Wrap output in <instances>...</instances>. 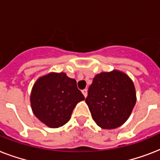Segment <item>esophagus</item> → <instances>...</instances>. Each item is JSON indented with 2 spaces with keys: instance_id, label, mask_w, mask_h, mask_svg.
Masks as SVG:
<instances>
[{
  "instance_id": "1",
  "label": "esophagus",
  "mask_w": 160,
  "mask_h": 160,
  "mask_svg": "<svg viewBox=\"0 0 160 160\" xmlns=\"http://www.w3.org/2000/svg\"><path fill=\"white\" fill-rule=\"evenodd\" d=\"M82 94L84 95V96H85V98H86V96H87V94H88V91L86 89H84V90H82Z\"/></svg>"
}]
</instances>
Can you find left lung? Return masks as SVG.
Listing matches in <instances>:
<instances>
[{
  "mask_svg": "<svg viewBox=\"0 0 160 160\" xmlns=\"http://www.w3.org/2000/svg\"><path fill=\"white\" fill-rule=\"evenodd\" d=\"M93 119L102 129L121 126L136 103L135 88L124 72H101L93 79L85 99Z\"/></svg>",
  "mask_w": 160,
  "mask_h": 160,
  "instance_id": "8db88e82",
  "label": "left lung"
}]
</instances>
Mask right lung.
I'll use <instances>...</instances> for the list:
<instances>
[{
	"instance_id": "add662e5",
	"label": "right lung",
	"mask_w": 160,
	"mask_h": 160,
	"mask_svg": "<svg viewBox=\"0 0 160 160\" xmlns=\"http://www.w3.org/2000/svg\"><path fill=\"white\" fill-rule=\"evenodd\" d=\"M84 100L76 80L63 72L49 73L39 78L31 94L34 114L50 128H59L66 124L74 108Z\"/></svg>"
}]
</instances>
